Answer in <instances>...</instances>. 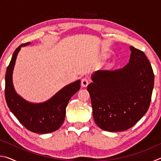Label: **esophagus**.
Segmentation results:
<instances>
[{
	"label": "esophagus",
	"mask_w": 161,
	"mask_h": 161,
	"mask_svg": "<svg viewBox=\"0 0 161 161\" xmlns=\"http://www.w3.org/2000/svg\"><path fill=\"white\" fill-rule=\"evenodd\" d=\"M81 86L83 87H86L87 85L89 84V80L86 77H84L82 78V80H81Z\"/></svg>",
	"instance_id": "obj_1"
}]
</instances>
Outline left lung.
Masks as SVG:
<instances>
[{
	"instance_id": "8db88e82",
	"label": "left lung",
	"mask_w": 161,
	"mask_h": 161,
	"mask_svg": "<svg viewBox=\"0 0 161 161\" xmlns=\"http://www.w3.org/2000/svg\"><path fill=\"white\" fill-rule=\"evenodd\" d=\"M129 62L115 70H99L87 86L95 123L110 132L124 131L148 111L154 86L151 64L143 52L130 46Z\"/></svg>"
}]
</instances>
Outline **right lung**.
<instances>
[{"label": "right lung", "mask_w": 161, "mask_h": 161, "mask_svg": "<svg viewBox=\"0 0 161 161\" xmlns=\"http://www.w3.org/2000/svg\"><path fill=\"white\" fill-rule=\"evenodd\" d=\"M30 44L20 45L13 54L5 73V100L9 109L27 129L37 133H51L63 124L67 106L71 97L80 90L81 81L78 80L64 86L45 102L32 103L24 99L15 90L13 71L19 51L22 47Z\"/></svg>", "instance_id": "obj_1"}]
</instances>
